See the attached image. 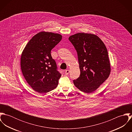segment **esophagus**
Returning <instances> with one entry per match:
<instances>
[{"instance_id": "obj_1", "label": "esophagus", "mask_w": 132, "mask_h": 132, "mask_svg": "<svg viewBox=\"0 0 132 132\" xmlns=\"http://www.w3.org/2000/svg\"><path fill=\"white\" fill-rule=\"evenodd\" d=\"M69 72H70V70H65V75H68L69 73Z\"/></svg>"}]
</instances>
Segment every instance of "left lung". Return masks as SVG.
Wrapping results in <instances>:
<instances>
[{"instance_id":"obj_1","label":"left lung","mask_w":132,"mask_h":132,"mask_svg":"<svg viewBox=\"0 0 132 132\" xmlns=\"http://www.w3.org/2000/svg\"><path fill=\"white\" fill-rule=\"evenodd\" d=\"M69 39L77 52L80 75L73 80L80 90L91 93L107 79L111 67L107 48L103 41L92 34L79 32Z\"/></svg>"}]
</instances>
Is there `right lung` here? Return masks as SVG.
<instances>
[{
    "mask_svg": "<svg viewBox=\"0 0 132 132\" xmlns=\"http://www.w3.org/2000/svg\"><path fill=\"white\" fill-rule=\"evenodd\" d=\"M62 39L58 34L42 31L27 44L21 57V68L26 81L40 94L55 88L61 74L51 55V50Z\"/></svg>",
    "mask_w": 132,
    "mask_h": 132,
    "instance_id": "right-lung-1",
    "label": "right lung"
}]
</instances>
